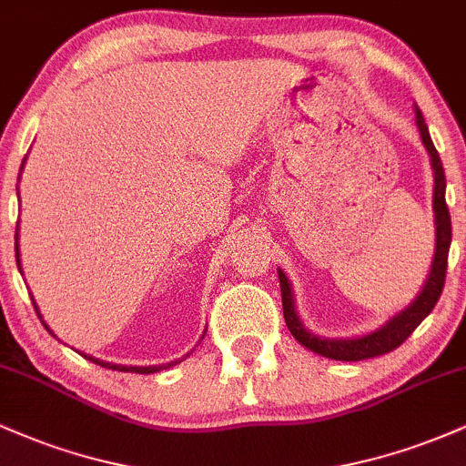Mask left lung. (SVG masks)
<instances>
[{
    "mask_svg": "<svg viewBox=\"0 0 466 466\" xmlns=\"http://www.w3.org/2000/svg\"><path fill=\"white\" fill-rule=\"evenodd\" d=\"M416 127L420 131V140L425 144L427 153H430L431 168H434V221H436V251L434 260H431L430 276H427L425 285H422L420 293L405 307L403 311L390 318L386 324L379 326L372 333L361 337H349V339H330V337L313 335L311 330L304 329L300 322V315L296 311V302H293V291L289 285V278L278 269V278H280V291H282V313H285V322L291 330V335L307 346L309 350L318 352V355L329 357L335 361H361L370 360V357L386 355V352L399 349L408 337L414 333L431 309L436 307L438 298H441L442 287H445L447 276V256L449 245H451V217H449V208L445 201V170H442L441 155H438L434 142L430 137V129L425 125L420 109L416 106Z\"/></svg>",
    "mask_w": 466,
    "mask_h": 466,
    "instance_id": "left-lung-1",
    "label": "left lung"
}]
</instances>
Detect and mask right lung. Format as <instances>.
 <instances>
[{
  "instance_id": "obj_1",
  "label": "right lung",
  "mask_w": 466,
  "mask_h": 466,
  "mask_svg": "<svg viewBox=\"0 0 466 466\" xmlns=\"http://www.w3.org/2000/svg\"><path fill=\"white\" fill-rule=\"evenodd\" d=\"M24 164H25V159H24V162H21V170H24ZM15 256H17V267H19V271H21V260H19V221H17V234H15ZM32 304H35V311H36V315H39V318H41L39 307H36V302H32ZM41 322H44V319H41ZM44 326H46L47 330H50V326H47L46 322H44ZM50 335H55V333H52V330H50ZM55 337H56V335H55ZM80 355H83V352H80ZM83 357H85V360L98 363V366L109 368V370H117V372H137V374L159 372V370H166V368L175 366V363H179V361H170V363H162V366H120V363L100 361V360H96V357H92V355H83Z\"/></svg>"
}]
</instances>
